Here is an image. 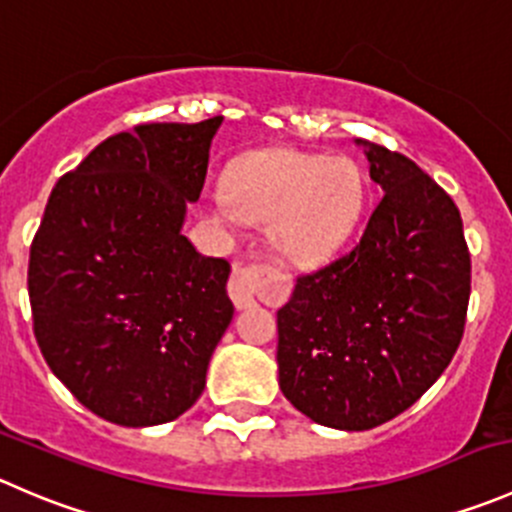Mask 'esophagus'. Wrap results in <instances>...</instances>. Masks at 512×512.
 <instances>
[{"mask_svg":"<svg viewBox=\"0 0 512 512\" xmlns=\"http://www.w3.org/2000/svg\"><path fill=\"white\" fill-rule=\"evenodd\" d=\"M256 283H258V268L246 266V263H236L229 278V296L236 308L254 306Z\"/></svg>","mask_w":512,"mask_h":512,"instance_id":"esophagus-1","label":"esophagus"}]
</instances>
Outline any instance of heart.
<instances>
[{
  "instance_id": "1",
  "label": "heart",
  "mask_w": 512,
  "mask_h": 512,
  "mask_svg": "<svg viewBox=\"0 0 512 512\" xmlns=\"http://www.w3.org/2000/svg\"><path fill=\"white\" fill-rule=\"evenodd\" d=\"M366 204V184L348 156L254 151L226 174V189L206 196V211L226 231L246 221L268 226L273 249L296 266L331 258L351 239Z\"/></svg>"
}]
</instances>
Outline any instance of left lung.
<instances>
[{"label": "left lung", "mask_w": 512, "mask_h": 512, "mask_svg": "<svg viewBox=\"0 0 512 512\" xmlns=\"http://www.w3.org/2000/svg\"><path fill=\"white\" fill-rule=\"evenodd\" d=\"M356 144L383 199L361 241L298 276L276 313L283 396L338 430H371L411 408L458 351L470 298L453 199L408 156Z\"/></svg>", "instance_id": "left-lung-1"}]
</instances>
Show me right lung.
Listing matches in <instances>:
<instances>
[{
    "label": "right lung",
    "instance_id": "add662e5",
    "mask_svg": "<svg viewBox=\"0 0 512 512\" xmlns=\"http://www.w3.org/2000/svg\"><path fill=\"white\" fill-rule=\"evenodd\" d=\"M224 116L139 124L52 189L29 251L34 336L82 406L126 428L169 423L204 393L234 318L229 261L181 234Z\"/></svg>",
    "mask_w": 512,
    "mask_h": 512
}]
</instances>
